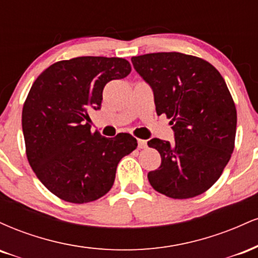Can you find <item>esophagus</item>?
<instances>
[{
  "mask_svg": "<svg viewBox=\"0 0 258 258\" xmlns=\"http://www.w3.org/2000/svg\"><path fill=\"white\" fill-rule=\"evenodd\" d=\"M138 148L139 149H144V148H147V141H144V139H138Z\"/></svg>",
  "mask_w": 258,
  "mask_h": 258,
  "instance_id": "1",
  "label": "esophagus"
}]
</instances>
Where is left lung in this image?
<instances>
[{"mask_svg":"<svg viewBox=\"0 0 258 258\" xmlns=\"http://www.w3.org/2000/svg\"><path fill=\"white\" fill-rule=\"evenodd\" d=\"M154 92L156 114H165L174 142H148L161 155L148 179L159 193L189 199L220 178L234 150L236 109L226 81L212 64L194 55L160 52L131 58Z\"/></svg>","mask_w":258,"mask_h":258,"instance_id":"left-lung-1","label":"left lung"}]
</instances>
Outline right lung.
<instances>
[{"instance_id":"right-lung-1","label":"right lung","mask_w":258,"mask_h":258,"mask_svg":"<svg viewBox=\"0 0 258 258\" xmlns=\"http://www.w3.org/2000/svg\"><path fill=\"white\" fill-rule=\"evenodd\" d=\"M123 58L78 57L52 64L32 84L22 114L28 161L59 199L86 204L105 195L117 164L137 148L130 133L91 132L88 110L99 109L104 86L126 78Z\"/></svg>"}]
</instances>
